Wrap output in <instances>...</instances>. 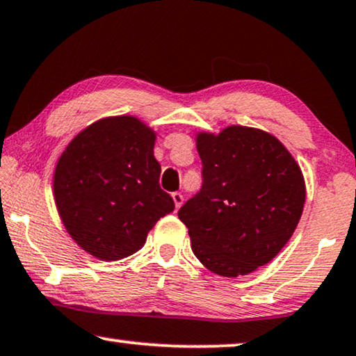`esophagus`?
<instances>
[{
  "instance_id": "esophagus-1",
  "label": "esophagus",
  "mask_w": 356,
  "mask_h": 356,
  "mask_svg": "<svg viewBox=\"0 0 356 356\" xmlns=\"http://www.w3.org/2000/svg\"><path fill=\"white\" fill-rule=\"evenodd\" d=\"M172 202H174V204H176V209H179L180 207H182V203H184L182 193H179V192L172 193Z\"/></svg>"
}]
</instances>
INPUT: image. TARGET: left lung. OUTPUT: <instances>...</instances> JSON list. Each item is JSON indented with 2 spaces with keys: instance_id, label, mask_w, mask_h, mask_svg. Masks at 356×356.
I'll use <instances>...</instances> for the list:
<instances>
[{
  "instance_id": "1",
  "label": "left lung",
  "mask_w": 356,
  "mask_h": 356,
  "mask_svg": "<svg viewBox=\"0 0 356 356\" xmlns=\"http://www.w3.org/2000/svg\"><path fill=\"white\" fill-rule=\"evenodd\" d=\"M202 190L179 209L192 252L209 271L238 277L276 258L302 218L298 163L266 130L227 126L195 135Z\"/></svg>"
}]
</instances>
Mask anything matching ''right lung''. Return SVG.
I'll use <instances>...</instances> for the list:
<instances>
[{
	"instance_id": "add662e5",
	"label": "right lung",
	"mask_w": 356,
	"mask_h": 356,
	"mask_svg": "<svg viewBox=\"0 0 356 356\" xmlns=\"http://www.w3.org/2000/svg\"><path fill=\"white\" fill-rule=\"evenodd\" d=\"M154 142L156 132L142 119L109 116L80 130L58 158L53 195L63 226L102 261L138 252L174 209L171 195L159 187Z\"/></svg>"
}]
</instances>
